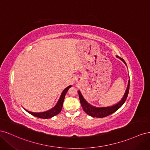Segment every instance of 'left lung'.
I'll return each instance as SVG.
<instances>
[{
	"instance_id": "1",
	"label": "left lung",
	"mask_w": 150,
	"mask_h": 150,
	"mask_svg": "<svg viewBox=\"0 0 150 150\" xmlns=\"http://www.w3.org/2000/svg\"><path fill=\"white\" fill-rule=\"evenodd\" d=\"M116 57L117 58L120 59L126 65V63L125 62L123 59L121 58L118 56H117ZM129 89V80L128 81V87H127L126 92H125L124 96H123V97H122L121 100L118 103L115 104V105H113L112 106H109V107L98 108V107H96V106H93L91 105V104H89L87 101L85 100L83 96V95L81 94L80 91H78V94H79V99H80V103L81 104V106L83 107L85 112H86L88 115L92 116V117H106V116H108L109 115L112 114L113 112L116 111L117 110H118V109H120L122 106V104L125 103V102L126 100L127 97H128Z\"/></svg>"
}]
</instances>
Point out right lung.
<instances>
[{
  "instance_id": "add662e5",
  "label": "right lung",
  "mask_w": 150,
  "mask_h": 150,
  "mask_svg": "<svg viewBox=\"0 0 150 150\" xmlns=\"http://www.w3.org/2000/svg\"><path fill=\"white\" fill-rule=\"evenodd\" d=\"M71 87V86H69L67 87L63 90V91L61 93V95L60 96V98L59 99V100L56 104V106L53 107L51 110H49L48 111H46L45 112H31L28 110H24L30 113V115H32L34 116H35L37 117H39V118H42V119H48V118H51V117L56 116L58 115L59 113L62 110V105H63V102H64V99L65 98V95L66 93L67 92L68 89H69Z\"/></svg>"
}]
</instances>
